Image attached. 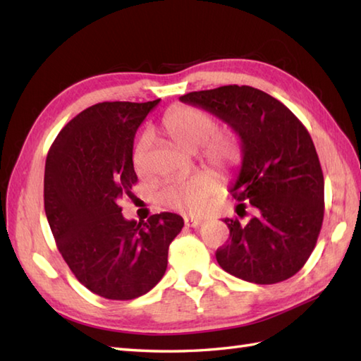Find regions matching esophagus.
<instances>
[{
    "instance_id": "1",
    "label": "esophagus",
    "mask_w": 361,
    "mask_h": 361,
    "mask_svg": "<svg viewBox=\"0 0 361 361\" xmlns=\"http://www.w3.org/2000/svg\"><path fill=\"white\" fill-rule=\"evenodd\" d=\"M202 224L200 219H194V217H185V225L190 226V228H197L198 225Z\"/></svg>"
}]
</instances>
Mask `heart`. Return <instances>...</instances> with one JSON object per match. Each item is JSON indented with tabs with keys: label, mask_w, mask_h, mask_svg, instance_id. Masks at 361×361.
I'll use <instances>...</instances> for the list:
<instances>
[{
	"label": "heart",
	"mask_w": 361,
	"mask_h": 361,
	"mask_svg": "<svg viewBox=\"0 0 361 361\" xmlns=\"http://www.w3.org/2000/svg\"><path fill=\"white\" fill-rule=\"evenodd\" d=\"M163 133L180 149L195 152L209 167L226 173L242 163L243 142L235 130H217V121L208 111L192 105H175L161 119ZM152 145L150 133H142L133 147V166L144 171ZM219 180L211 173H197L186 178L169 180L161 188L158 198L166 208L198 214L203 212L211 198L219 192Z\"/></svg>",
	"instance_id": "b5f03b06"
}]
</instances>
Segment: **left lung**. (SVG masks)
Wrapping results in <instances>:
<instances>
[{
    "instance_id": "obj_1",
    "label": "left lung",
    "mask_w": 361,
    "mask_h": 361,
    "mask_svg": "<svg viewBox=\"0 0 361 361\" xmlns=\"http://www.w3.org/2000/svg\"><path fill=\"white\" fill-rule=\"evenodd\" d=\"M216 114L240 135L243 161L231 192L240 203L225 219L229 240L216 252L235 278L276 283L307 262L324 217V176L307 128L278 99L248 85L192 91L180 97ZM243 214H240V209Z\"/></svg>"
}]
</instances>
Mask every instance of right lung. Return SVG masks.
<instances>
[{"mask_svg":"<svg viewBox=\"0 0 361 361\" xmlns=\"http://www.w3.org/2000/svg\"><path fill=\"white\" fill-rule=\"evenodd\" d=\"M158 102L91 105L60 130L46 157L44 212L60 255L82 286L113 301L157 286L185 225L172 212L137 224L119 206L137 181L135 133Z\"/></svg>","mask_w":361,"mask_h":361,"instance_id":"1","label":"right lung"}]
</instances>
